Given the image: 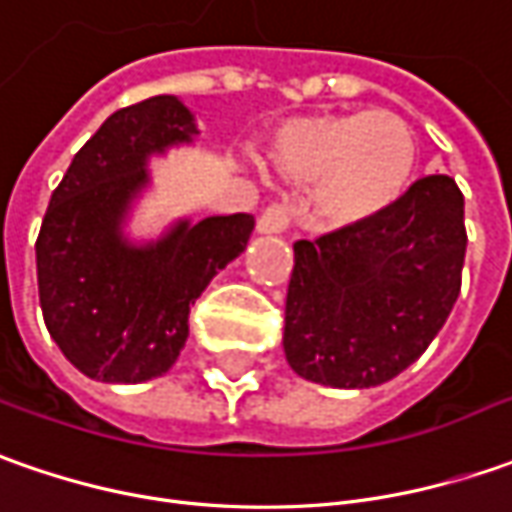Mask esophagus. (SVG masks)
<instances>
[{"label":"esophagus","mask_w":512,"mask_h":512,"mask_svg":"<svg viewBox=\"0 0 512 512\" xmlns=\"http://www.w3.org/2000/svg\"><path fill=\"white\" fill-rule=\"evenodd\" d=\"M290 219H293V208H290L287 202H270L262 214H259L256 228L262 233H281L287 231Z\"/></svg>","instance_id":"34e87169"}]
</instances>
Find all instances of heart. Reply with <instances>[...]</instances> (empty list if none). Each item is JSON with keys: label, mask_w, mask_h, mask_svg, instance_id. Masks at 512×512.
Instances as JSON below:
<instances>
[{"label": "heart", "mask_w": 512, "mask_h": 512, "mask_svg": "<svg viewBox=\"0 0 512 512\" xmlns=\"http://www.w3.org/2000/svg\"><path fill=\"white\" fill-rule=\"evenodd\" d=\"M270 163L287 180L315 185L318 208L335 225H352L392 208L417 166V140L386 109L301 115L270 140Z\"/></svg>", "instance_id": "heart-1"}]
</instances>
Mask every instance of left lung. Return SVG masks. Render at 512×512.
<instances>
[{
	"label": "left lung",
	"mask_w": 512,
	"mask_h": 512,
	"mask_svg": "<svg viewBox=\"0 0 512 512\" xmlns=\"http://www.w3.org/2000/svg\"><path fill=\"white\" fill-rule=\"evenodd\" d=\"M465 248V197L448 174L417 180L372 219L298 239L284 307L287 363L335 389L397 377L454 310Z\"/></svg>",
	"instance_id": "left-lung-1"
}]
</instances>
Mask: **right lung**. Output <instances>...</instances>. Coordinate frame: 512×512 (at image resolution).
<instances>
[{
  "label": "right lung",
  "mask_w": 512,
  "mask_h": 512,
  "mask_svg": "<svg viewBox=\"0 0 512 512\" xmlns=\"http://www.w3.org/2000/svg\"><path fill=\"white\" fill-rule=\"evenodd\" d=\"M197 132L174 95L123 106L75 152L36 239L44 324L78 372L104 383L166 375L188 338L191 304L236 259L253 214L180 222L166 239L132 248L120 219L146 185V157Z\"/></svg>",
  "instance_id": "1"
}]
</instances>
